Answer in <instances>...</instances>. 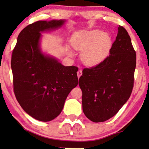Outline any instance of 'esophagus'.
<instances>
[{
	"mask_svg": "<svg viewBox=\"0 0 149 149\" xmlns=\"http://www.w3.org/2000/svg\"><path fill=\"white\" fill-rule=\"evenodd\" d=\"M82 73H83V72H82L81 70H79V71H78V72H77V74H78V78H79L80 77L82 76Z\"/></svg>",
	"mask_w": 149,
	"mask_h": 149,
	"instance_id": "34e87169",
	"label": "esophagus"
}]
</instances>
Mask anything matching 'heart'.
I'll return each mask as SVG.
<instances>
[{
  "instance_id": "1",
  "label": "heart",
  "mask_w": 149,
  "mask_h": 149,
  "mask_svg": "<svg viewBox=\"0 0 149 149\" xmlns=\"http://www.w3.org/2000/svg\"><path fill=\"white\" fill-rule=\"evenodd\" d=\"M73 46L82 52L81 59L85 64L96 66L109 56L112 47V38L100 30L81 31L73 40Z\"/></svg>"
}]
</instances>
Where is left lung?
<instances>
[{"label":"left lung","mask_w":149,"mask_h":149,"mask_svg":"<svg viewBox=\"0 0 149 149\" xmlns=\"http://www.w3.org/2000/svg\"><path fill=\"white\" fill-rule=\"evenodd\" d=\"M136 67L129 34L119 26L110 55L102 63L84 69L79 78L84 114L92 122H104L118 112L130 97Z\"/></svg>","instance_id":"1"}]
</instances>
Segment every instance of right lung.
Segmentation results:
<instances>
[{
    "label": "right lung",
    "mask_w": 149,
    "mask_h": 149,
    "mask_svg": "<svg viewBox=\"0 0 149 149\" xmlns=\"http://www.w3.org/2000/svg\"><path fill=\"white\" fill-rule=\"evenodd\" d=\"M66 19L38 21L20 32L11 68L15 97L24 111L42 122L60 114L70 92L78 85L76 66H65L41 49L42 33L57 30Z\"/></svg>",
    "instance_id": "add662e5"
}]
</instances>
